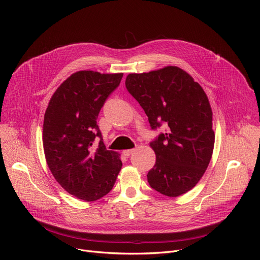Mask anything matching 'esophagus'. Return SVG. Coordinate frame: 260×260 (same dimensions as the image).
<instances>
[{
    "label": "esophagus",
    "instance_id": "34e87169",
    "mask_svg": "<svg viewBox=\"0 0 260 260\" xmlns=\"http://www.w3.org/2000/svg\"><path fill=\"white\" fill-rule=\"evenodd\" d=\"M134 153V149H127V150H123L122 151V154L126 157H128L129 155H132Z\"/></svg>",
    "mask_w": 260,
    "mask_h": 260
}]
</instances>
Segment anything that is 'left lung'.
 <instances>
[{"instance_id":"left-lung-1","label":"left lung","mask_w":260,"mask_h":260,"mask_svg":"<svg viewBox=\"0 0 260 260\" xmlns=\"http://www.w3.org/2000/svg\"><path fill=\"white\" fill-rule=\"evenodd\" d=\"M125 86L144 109L151 128L166 127L150 143L156 161L147 175L149 185L170 198L186 193L203 177L214 149L213 113L206 92L175 66L128 74Z\"/></svg>"}]
</instances>
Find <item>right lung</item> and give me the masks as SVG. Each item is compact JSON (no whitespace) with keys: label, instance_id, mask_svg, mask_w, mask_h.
I'll return each mask as SVG.
<instances>
[{"label":"right lung","instance_id":"1","mask_svg":"<svg viewBox=\"0 0 260 260\" xmlns=\"http://www.w3.org/2000/svg\"><path fill=\"white\" fill-rule=\"evenodd\" d=\"M122 76L74 73L57 87L45 111L43 147L48 168L66 191L84 202L109 193L122 167L120 154L106 149L96 124L101 108ZM95 137L101 139L98 146Z\"/></svg>","mask_w":260,"mask_h":260}]
</instances>
